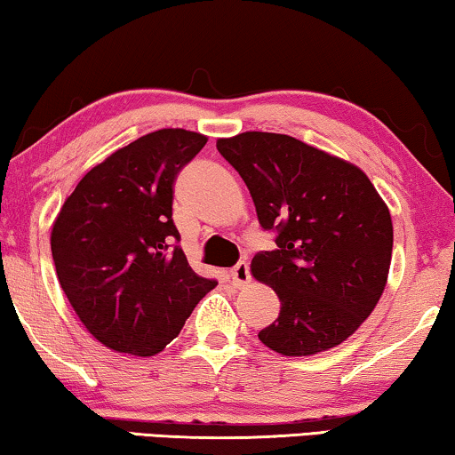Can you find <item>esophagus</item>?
<instances>
[{"instance_id": "34e87169", "label": "esophagus", "mask_w": 455, "mask_h": 455, "mask_svg": "<svg viewBox=\"0 0 455 455\" xmlns=\"http://www.w3.org/2000/svg\"><path fill=\"white\" fill-rule=\"evenodd\" d=\"M229 279H232L234 287H243L250 281V267L246 260H240L232 271H229Z\"/></svg>"}]
</instances>
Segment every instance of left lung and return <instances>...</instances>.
<instances>
[{"mask_svg":"<svg viewBox=\"0 0 455 455\" xmlns=\"http://www.w3.org/2000/svg\"><path fill=\"white\" fill-rule=\"evenodd\" d=\"M252 195L275 250L254 254L252 275L279 295L281 312L259 339L287 357L347 340L384 293L392 217L357 166L289 135L248 131L217 141Z\"/></svg>","mask_w":455,"mask_h":455,"instance_id":"left-lung-1","label":"left lung"}]
</instances>
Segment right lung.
<instances>
[{"label":"right lung","instance_id":"obj_1","mask_svg":"<svg viewBox=\"0 0 455 455\" xmlns=\"http://www.w3.org/2000/svg\"><path fill=\"white\" fill-rule=\"evenodd\" d=\"M207 137L160 129L84 176L51 234L57 279L92 337L118 353H160L217 285L190 268L172 220L176 174Z\"/></svg>","mask_w":455,"mask_h":455}]
</instances>
